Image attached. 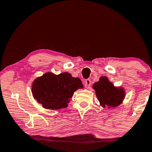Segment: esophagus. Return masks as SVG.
<instances>
[{
    "label": "esophagus",
    "instance_id": "34e87169",
    "mask_svg": "<svg viewBox=\"0 0 152 152\" xmlns=\"http://www.w3.org/2000/svg\"><path fill=\"white\" fill-rule=\"evenodd\" d=\"M91 80L90 79H86V80L85 81V85L86 88H89L91 86Z\"/></svg>",
    "mask_w": 152,
    "mask_h": 152
}]
</instances>
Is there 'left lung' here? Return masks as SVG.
<instances>
[{"instance_id": "left-lung-1", "label": "left lung", "mask_w": 152, "mask_h": 152, "mask_svg": "<svg viewBox=\"0 0 152 152\" xmlns=\"http://www.w3.org/2000/svg\"><path fill=\"white\" fill-rule=\"evenodd\" d=\"M93 88L99 104L103 107H116L123 102L125 90L122 86H115L107 76H101L98 82L93 84Z\"/></svg>"}]
</instances>
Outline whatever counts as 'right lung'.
<instances>
[{
  "mask_svg": "<svg viewBox=\"0 0 152 152\" xmlns=\"http://www.w3.org/2000/svg\"><path fill=\"white\" fill-rule=\"evenodd\" d=\"M83 86L80 78L72 77L67 72L57 75L47 72L33 81L32 93L45 109L56 110L68 106L74 92Z\"/></svg>",
  "mask_w": 152,
  "mask_h": 152,
  "instance_id": "1",
  "label": "right lung"
}]
</instances>
